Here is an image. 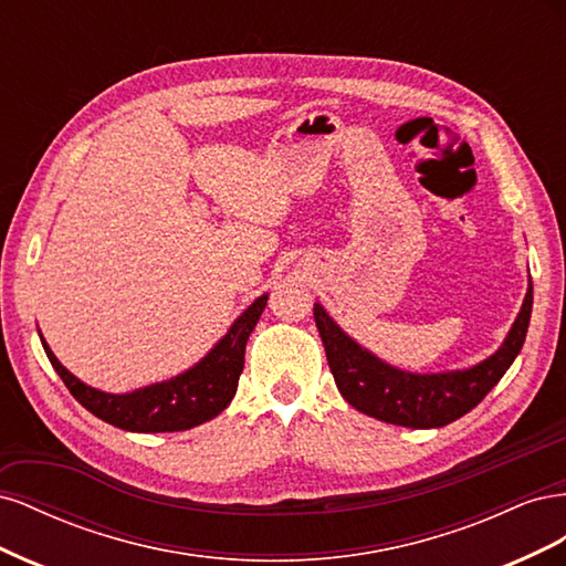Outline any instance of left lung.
<instances>
[{"label": "left lung", "instance_id": "left-lung-1", "mask_svg": "<svg viewBox=\"0 0 566 566\" xmlns=\"http://www.w3.org/2000/svg\"><path fill=\"white\" fill-rule=\"evenodd\" d=\"M531 304H534V285L528 281L522 310L499 352L472 368L451 373H408L394 368L354 342L321 304H314V318L342 397L370 418L413 427V430H430L470 413L499 385L524 345Z\"/></svg>", "mask_w": 566, "mask_h": 566}]
</instances>
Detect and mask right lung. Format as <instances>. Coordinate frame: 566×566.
Wrapping results in <instances>:
<instances>
[{
	"label": "right lung",
	"instance_id": "add662e5",
	"mask_svg": "<svg viewBox=\"0 0 566 566\" xmlns=\"http://www.w3.org/2000/svg\"><path fill=\"white\" fill-rule=\"evenodd\" d=\"M266 300V293L256 297L231 323L229 333L193 368L184 370L172 380L127 394H108L84 385L71 370L61 366L42 335L40 339L51 366L61 375L65 387L96 418L127 432H184L217 418L235 397L238 378H241L245 364L248 337L260 321Z\"/></svg>",
	"mask_w": 566,
	"mask_h": 566
}]
</instances>
